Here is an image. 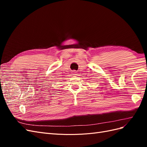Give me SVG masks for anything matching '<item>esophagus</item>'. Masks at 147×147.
I'll list each match as a JSON object with an SVG mask.
<instances>
[{
  "label": "esophagus",
  "mask_w": 147,
  "mask_h": 147,
  "mask_svg": "<svg viewBox=\"0 0 147 147\" xmlns=\"http://www.w3.org/2000/svg\"><path fill=\"white\" fill-rule=\"evenodd\" d=\"M72 75H77V72H76V71L75 70H74V71H72Z\"/></svg>",
  "instance_id": "esophagus-1"
}]
</instances>
